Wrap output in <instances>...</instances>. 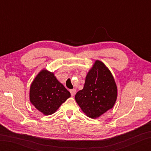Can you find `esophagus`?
I'll return each instance as SVG.
<instances>
[{
  "label": "esophagus",
  "mask_w": 151,
  "mask_h": 151,
  "mask_svg": "<svg viewBox=\"0 0 151 151\" xmlns=\"http://www.w3.org/2000/svg\"><path fill=\"white\" fill-rule=\"evenodd\" d=\"M70 94H71L72 97H73V96H75V95L76 94V89H70Z\"/></svg>",
  "instance_id": "1"
}]
</instances>
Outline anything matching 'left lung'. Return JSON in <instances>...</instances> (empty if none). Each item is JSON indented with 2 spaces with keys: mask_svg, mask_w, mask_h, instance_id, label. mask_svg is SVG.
<instances>
[{
  "mask_svg": "<svg viewBox=\"0 0 151 151\" xmlns=\"http://www.w3.org/2000/svg\"><path fill=\"white\" fill-rule=\"evenodd\" d=\"M117 97L116 83L110 70L96 60L86 77L84 88L75 95V100L88 117L96 119L114 107Z\"/></svg>",
  "mask_w": 151,
  "mask_h": 151,
  "instance_id": "1",
  "label": "left lung"
}]
</instances>
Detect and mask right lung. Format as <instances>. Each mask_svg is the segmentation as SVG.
<instances>
[{
	"label": "right lung",
	"mask_w": 151,
	"mask_h": 151,
	"mask_svg": "<svg viewBox=\"0 0 151 151\" xmlns=\"http://www.w3.org/2000/svg\"><path fill=\"white\" fill-rule=\"evenodd\" d=\"M29 96L30 102L37 110L49 115L56 111L70 93L53 73L43 69L32 82Z\"/></svg>",
	"instance_id": "right-lung-1"
}]
</instances>
